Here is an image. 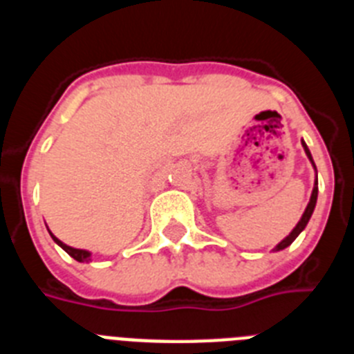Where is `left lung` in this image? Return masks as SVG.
I'll return each instance as SVG.
<instances>
[{"label":"left lung","instance_id":"obj_1","mask_svg":"<svg viewBox=\"0 0 354 354\" xmlns=\"http://www.w3.org/2000/svg\"><path fill=\"white\" fill-rule=\"evenodd\" d=\"M301 143H303V148H304V152H306L308 159H310V162H312V166H313V168H315V162H313V157H312V153H310V150H308L306 143H304L303 140H301ZM315 174H317V168H315ZM317 195H319V183H317V175H315V183H313L312 197H310V202H308V206H306V209H304L303 216H301V220H299V222H297V225H295V227L292 229V232H290L288 236H286V238H283V240H281L279 243H277V245L274 247V249H272V250H274V252H276V250H283V249H286V247H288L290 243H292V241H294L295 238H297L299 234H301V232L304 231V227H306V225H308V222H310V218H312L313 209H315V204H317Z\"/></svg>","mask_w":354,"mask_h":354}]
</instances>
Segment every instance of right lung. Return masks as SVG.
Returning a JSON list of instances; mask_svg holds the SVG:
<instances>
[{"label": "right lung", "instance_id": "1", "mask_svg": "<svg viewBox=\"0 0 354 354\" xmlns=\"http://www.w3.org/2000/svg\"><path fill=\"white\" fill-rule=\"evenodd\" d=\"M48 232H50V236L53 238V241H55L57 245L62 247V249H64L66 252H68V254L71 256V258L77 259V261H80V263H89V261H91V252H89V250H86V249H75V247L66 245L64 241H60L59 238H57L55 234H53V232L50 231V229H48Z\"/></svg>", "mask_w": 354, "mask_h": 354}]
</instances>
